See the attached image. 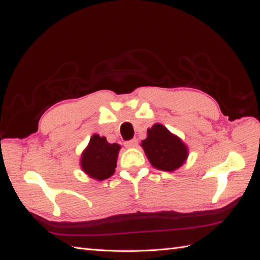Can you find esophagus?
<instances>
[{"instance_id": "esophagus-1", "label": "esophagus", "mask_w": 260, "mask_h": 260, "mask_svg": "<svg viewBox=\"0 0 260 260\" xmlns=\"http://www.w3.org/2000/svg\"><path fill=\"white\" fill-rule=\"evenodd\" d=\"M137 144H139V142H137L136 139H133V140H131V141H127L125 143V146L128 147V148H132V147H136Z\"/></svg>"}]
</instances>
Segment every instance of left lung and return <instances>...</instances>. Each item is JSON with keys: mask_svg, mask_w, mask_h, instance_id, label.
<instances>
[{"mask_svg": "<svg viewBox=\"0 0 260 260\" xmlns=\"http://www.w3.org/2000/svg\"><path fill=\"white\" fill-rule=\"evenodd\" d=\"M142 147L154 168L172 172L183 165L189 151L183 142L162 124H155L147 129V137L142 141Z\"/></svg>", "mask_w": 260, "mask_h": 260, "instance_id": "1", "label": "left lung"}]
</instances>
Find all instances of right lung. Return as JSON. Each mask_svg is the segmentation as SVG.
Wrapping results in <instances>:
<instances>
[{
    "mask_svg": "<svg viewBox=\"0 0 260 260\" xmlns=\"http://www.w3.org/2000/svg\"><path fill=\"white\" fill-rule=\"evenodd\" d=\"M120 145L110 144L106 137L93 134L86 150L82 152L80 165L82 171L90 178L103 181L110 178L117 167V156Z\"/></svg>",
    "mask_w": 260,
    "mask_h": 260,
    "instance_id": "1",
    "label": "right lung"
}]
</instances>
